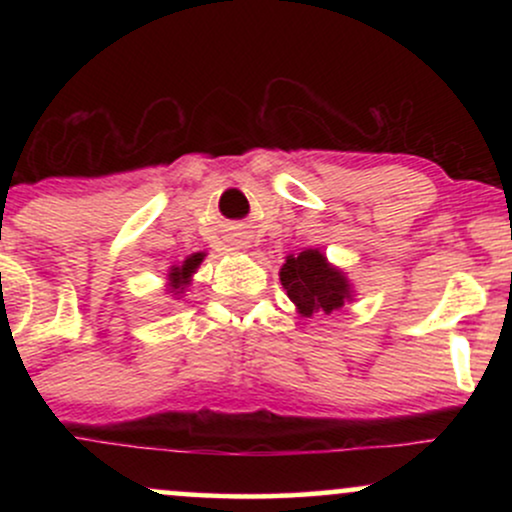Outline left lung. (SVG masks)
Listing matches in <instances>:
<instances>
[{
    "mask_svg": "<svg viewBox=\"0 0 512 512\" xmlns=\"http://www.w3.org/2000/svg\"><path fill=\"white\" fill-rule=\"evenodd\" d=\"M279 276L289 298L305 317L315 313L330 315L332 310L342 308L346 298L351 296L344 274L330 267L325 255L317 250H305L298 257L291 255Z\"/></svg>",
    "mask_w": 512,
    "mask_h": 512,
    "instance_id": "obj_1",
    "label": "left lung"
}]
</instances>
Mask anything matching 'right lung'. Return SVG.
Returning a JSON list of instances; mask_svg holds the SVG:
<instances>
[{"instance_id": "right-lung-1", "label": "right lung", "mask_w": 512, "mask_h": 512, "mask_svg": "<svg viewBox=\"0 0 512 512\" xmlns=\"http://www.w3.org/2000/svg\"><path fill=\"white\" fill-rule=\"evenodd\" d=\"M202 257L204 255H199V252H197V255H192L190 260H185V264H182V267H175L173 272H170V286H173L175 293L182 291V286L187 284V279H190V274L195 272L197 264L202 262Z\"/></svg>"}]
</instances>
